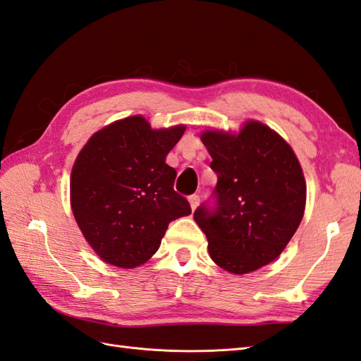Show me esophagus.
Masks as SVG:
<instances>
[{"label":"esophagus","mask_w":361,"mask_h":361,"mask_svg":"<svg viewBox=\"0 0 361 361\" xmlns=\"http://www.w3.org/2000/svg\"><path fill=\"white\" fill-rule=\"evenodd\" d=\"M189 202H190V207H192V210H195L197 209V206L200 204V195H190L189 197Z\"/></svg>","instance_id":"1"}]
</instances>
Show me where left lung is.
I'll return each mask as SVG.
<instances>
[{
  "label": "left lung",
  "mask_w": 361,
  "mask_h": 361,
  "mask_svg": "<svg viewBox=\"0 0 361 361\" xmlns=\"http://www.w3.org/2000/svg\"><path fill=\"white\" fill-rule=\"evenodd\" d=\"M218 183L214 202L193 212L215 264L245 274L279 256L298 230L307 200L300 164L290 145L269 126L248 122L238 135L207 131Z\"/></svg>",
  "instance_id": "1"
}]
</instances>
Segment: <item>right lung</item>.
Returning a JSON list of instances; mask_svg holds the SVG:
<instances>
[{"label": "right lung", "instance_id": "right-lung-1", "mask_svg": "<svg viewBox=\"0 0 361 361\" xmlns=\"http://www.w3.org/2000/svg\"><path fill=\"white\" fill-rule=\"evenodd\" d=\"M184 126L151 129L142 116L92 135L71 171V209L88 244L105 262L134 269L159 250L171 221L192 214L175 192L177 171L164 159Z\"/></svg>", "mask_w": 361, "mask_h": 361}]
</instances>
